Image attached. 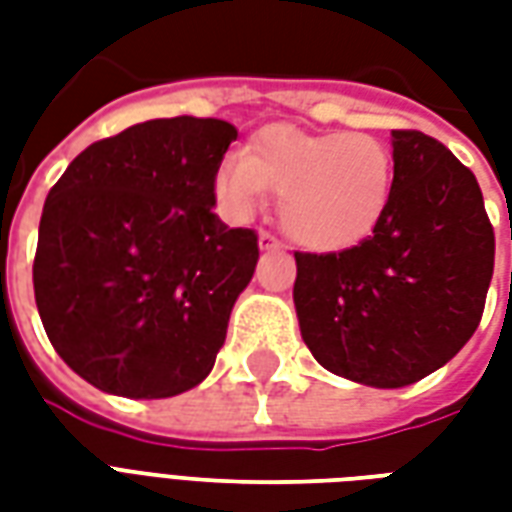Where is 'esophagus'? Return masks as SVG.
I'll list each match as a JSON object with an SVG mask.
<instances>
[{"mask_svg":"<svg viewBox=\"0 0 512 512\" xmlns=\"http://www.w3.org/2000/svg\"><path fill=\"white\" fill-rule=\"evenodd\" d=\"M257 244H260V249H263V252H279V249H282V241H279L277 235L266 233V230L257 235Z\"/></svg>","mask_w":512,"mask_h":512,"instance_id":"obj_1","label":"esophagus"}]
</instances>
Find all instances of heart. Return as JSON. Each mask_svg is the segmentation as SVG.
I'll list each match as a JSON object with an SVG mask.
<instances>
[{"label": "heart", "instance_id": "heart-1", "mask_svg": "<svg viewBox=\"0 0 512 512\" xmlns=\"http://www.w3.org/2000/svg\"><path fill=\"white\" fill-rule=\"evenodd\" d=\"M392 153L373 134H307L260 128L244 156L222 158L213 191L233 216H249L266 191L279 194V219L296 244L334 252L365 238L392 194Z\"/></svg>", "mask_w": 512, "mask_h": 512}]
</instances>
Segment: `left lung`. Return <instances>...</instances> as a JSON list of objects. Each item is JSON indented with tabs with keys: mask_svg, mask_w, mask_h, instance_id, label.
I'll use <instances>...</instances> for the list:
<instances>
[{
	"mask_svg": "<svg viewBox=\"0 0 512 512\" xmlns=\"http://www.w3.org/2000/svg\"><path fill=\"white\" fill-rule=\"evenodd\" d=\"M392 158L373 233L343 252H296L293 285L312 356L378 389L447 365L480 326L494 277V227L472 169L422 131H392Z\"/></svg>",
	"mask_w": 512,
	"mask_h": 512,
	"instance_id": "left-lung-1",
	"label": "left lung"
}]
</instances>
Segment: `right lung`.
<instances>
[{"instance_id":"add662e5","label":"right lung","mask_w":512,"mask_h":512,"mask_svg":"<svg viewBox=\"0 0 512 512\" xmlns=\"http://www.w3.org/2000/svg\"><path fill=\"white\" fill-rule=\"evenodd\" d=\"M238 131L161 117L93 142L51 186L32 266L40 321L73 373L120 397H172L208 376L257 233L213 213Z\"/></svg>"}]
</instances>
